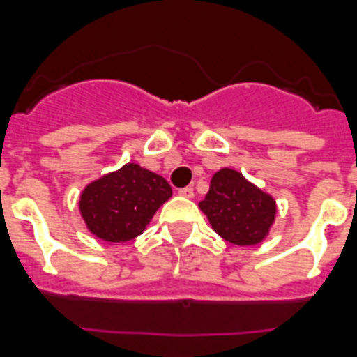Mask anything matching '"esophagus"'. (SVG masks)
I'll return each instance as SVG.
<instances>
[{
	"label": "esophagus",
	"mask_w": 357,
	"mask_h": 357,
	"mask_svg": "<svg viewBox=\"0 0 357 357\" xmlns=\"http://www.w3.org/2000/svg\"><path fill=\"white\" fill-rule=\"evenodd\" d=\"M179 196H183V198H192V196H195V189H192V187L179 189Z\"/></svg>",
	"instance_id": "34e87169"
}]
</instances>
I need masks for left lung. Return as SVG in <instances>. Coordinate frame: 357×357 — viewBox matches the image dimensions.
Instances as JSON below:
<instances>
[{
    "instance_id": "1",
    "label": "left lung",
    "mask_w": 357,
    "mask_h": 357,
    "mask_svg": "<svg viewBox=\"0 0 357 357\" xmlns=\"http://www.w3.org/2000/svg\"><path fill=\"white\" fill-rule=\"evenodd\" d=\"M198 207L213 231L237 246L263 243L271 235L278 215L276 200L271 192L228 167L213 174L209 190Z\"/></svg>"
}]
</instances>
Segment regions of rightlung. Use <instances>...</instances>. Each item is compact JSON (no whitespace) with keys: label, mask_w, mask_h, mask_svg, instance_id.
I'll list each match as a JSON object with an SVG mask.
<instances>
[{"label":"right lung","mask_w":357,"mask_h":357,"mask_svg":"<svg viewBox=\"0 0 357 357\" xmlns=\"http://www.w3.org/2000/svg\"><path fill=\"white\" fill-rule=\"evenodd\" d=\"M170 196L172 189L162 176L137 162H126L85 185L79 195V215L100 241L128 243L144 234Z\"/></svg>","instance_id":"obj_1"}]
</instances>
